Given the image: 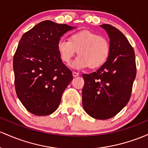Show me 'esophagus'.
<instances>
[{
	"label": "esophagus",
	"mask_w": 148,
	"mask_h": 148,
	"mask_svg": "<svg viewBox=\"0 0 148 148\" xmlns=\"http://www.w3.org/2000/svg\"><path fill=\"white\" fill-rule=\"evenodd\" d=\"M73 77H77V76H78L79 75V73H77V72H75V71H73Z\"/></svg>",
	"instance_id": "obj_1"
}]
</instances>
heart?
I'll use <instances>...</instances> for the list:
<instances>
[{
    "mask_svg": "<svg viewBox=\"0 0 148 148\" xmlns=\"http://www.w3.org/2000/svg\"><path fill=\"white\" fill-rule=\"evenodd\" d=\"M57 50L61 60L66 64L71 62L77 51V57L72 64L74 69H97L105 64L110 52V44L103 36L87 30L73 33L69 40L60 39Z\"/></svg>",
    "mask_w": 148,
    "mask_h": 148,
    "instance_id": "heart-1",
    "label": "heart"
}]
</instances>
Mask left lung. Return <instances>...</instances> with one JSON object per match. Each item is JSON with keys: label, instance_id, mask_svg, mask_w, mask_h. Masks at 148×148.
Returning <instances> with one entry per match:
<instances>
[{"label": "left lung", "instance_id": "obj_1", "mask_svg": "<svg viewBox=\"0 0 148 148\" xmlns=\"http://www.w3.org/2000/svg\"><path fill=\"white\" fill-rule=\"evenodd\" d=\"M101 27L110 38V55L96 72L82 74V106L91 117L107 119L115 116L129 102L136 65L134 50L124 35L110 24Z\"/></svg>", "mask_w": 148, "mask_h": 148}]
</instances>
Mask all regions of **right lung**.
Masks as SVG:
<instances>
[{
	"label": "right lung",
	"mask_w": 148,
	"mask_h": 148,
	"mask_svg": "<svg viewBox=\"0 0 148 148\" xmlns=\"http://www.w3.org/2000/svg\"><path fill=\"white\" fill-rule=\"evenodd\" d=\"M74 27L46 20L23 35L13 58L16 95L31 113L54 112L73 75L61 60L57 42Z\"/></svg>",
	"instance_id": "add662e5"
}]
</instances>
